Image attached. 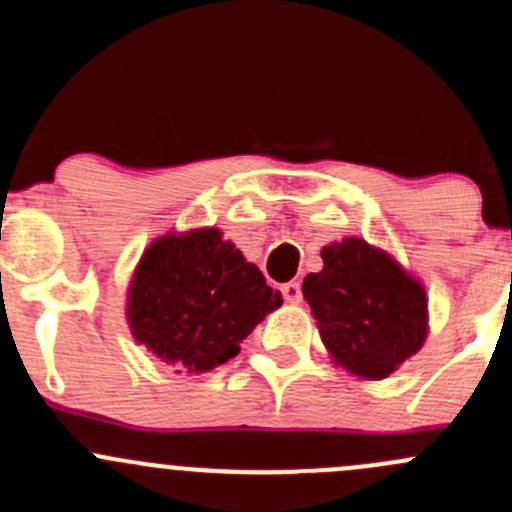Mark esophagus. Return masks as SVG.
<instances>
[{
	"label": "esophagus",
	"mask_w": 512,
	"mask_h": 512,
	"mask_svg": "<svg viewBox=\"0 0 512 512\" xmlns=\"http://www.w3.org/2000/svg\"><path fill=\"white\" fill-rule=\"evenodd\" d=\"M280 293H283V298L288 302H300V298H302V290H300L298 280H290V283L280 285Z\"/></svg>",
	"instance_id": "esophagus-1"
}]
</instances>
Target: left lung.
Returning <instances> with one entry per match:
<instances>
[{"label": "left lung", "mask_w": 512, "mask_h": 512, "mask_svg": "<svg viewBox=\"0 0 512 512\" xmlns=\"http://www.w3.org/2000/svg\"><path fill=\"white\" fill-rule=\"evenodd\" d=\"M324 268L302 280L322 342L361 378H386L427 337V298L417 280L364 239L324 246Z\"/></svg>", "instance_id": "1"}]
</instances>
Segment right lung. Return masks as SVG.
<instances>
[{
  "mask_svg": "<svg viewBox=\"0 0 512 512\" xmlns=\"http://www.w3.org/2000/svg\"><path fill=\"white\" fill-rule=\"evenodd\" d=\"M283 295L217 229L153 241L129 288L134 339L178 373H202L239 354Z\"/></svg>",
  "mask_w": 512,
  "mask_h": 512,
  "instance_id": "1",
  "label": "right lung"
}]
</instances>
